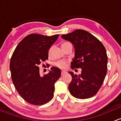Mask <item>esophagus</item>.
<instances>
[{
	"mask_svg": "<svg viewBox=\"0 0 121 121\" xmlns=\"http://www.w3.org/2000/svg\"><path fill=\"white\" fill-rule=\"evenodd\" d=\"M66 73V72H65V71H62V72H61V76H63Z\"/></svg>",
	"mask_w": 121,
	"mask_h": 121,
	"instance_id": "1",
	"label": "esophagus"
}]
</instances>
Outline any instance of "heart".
Segmentation results:
<instances>
[{"instance_id":"b5f03b06","label":"heart","mask_w":121,"mask_h":121,"mask_svg":"<svg viewBox=\"0 0 121 121\" xmlns=\"http://www.w3.org/2000/svg\"><path fill=\"white\" fill-rule=\"evenodd\" d=\"M68 43H69L68 42H64V43H62V45H61V47H62V48H64V47L65 45H66ZM51 51H52V48H50V49H49V51H48V55H50L51 52ZM55 66L56 67H58V68H59V69H65L67 67V62H65V61H59V62H57L56 63H55Z\"/></svg>"}]
</instances>
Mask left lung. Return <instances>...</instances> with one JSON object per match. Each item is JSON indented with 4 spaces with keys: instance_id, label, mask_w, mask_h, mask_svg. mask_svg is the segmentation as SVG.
Instances as JSON below:
<instances>
[{
    "instance_id": "obj_1",
    "label": "left lung",
    "mask_w": 121,
    "mask_h": 121,
    "mask_svg": "<svg viewBox=\"0 0 121 121\" xmlns=\"http://www.w3.org/2000/svg\"><path fill=\"white\" fill-rule=\"evenodd\" d=\"M73 45L75 50L71 68H81L79 75L69 72L72 80L69 85L71 95L79 99L92 97L101 87L107 74L106 50L94 35L83 30H76L61 36Z\"/></svg>"
}]
</instances>
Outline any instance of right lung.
Masks as SVG:
<instances>
[{
  "label": "right lung",
  "instance_id": "add662e5",
  "mask_svg": "<svg viewBox=\"0 0 121 121\" xmlns=\"http://www.w3.org/2000/svg\"><path fill=\"white\" fill-rule=\"evenodd\" d=\"M59 35L48 36L31 34L17 45L10 62L14 86L27 103L41 105L53 97L55 83L60 78L61 71L56 67L43 76H40L38 65L48 59V51Z\"/></svg>",
  "mask_w": 121,
  "mask_h": 121
}]
</instances>
